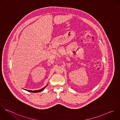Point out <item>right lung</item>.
Returning <instances> with one entry per match:
<instances>
[{
  "label": "right lung",
  "instance_id": "right-lung-1",
  "mask_svg": "<svg viewBox=\"0 0 120 120\" xmlns=\"http://www.w3.org/2000/svg\"><path fill=\"white\" fill-rule=\"evenodd\" d=\"M48 85V84L45 86L44 88L40 89V90H26V89H23L22 88L23 90H26V91H29V92H35V93H37V92H41L42 91H43L45 89V88H46V87Z\"/></svg>",
  "mask_w": 120,
  "mask_h": 120
}]
</instances>
